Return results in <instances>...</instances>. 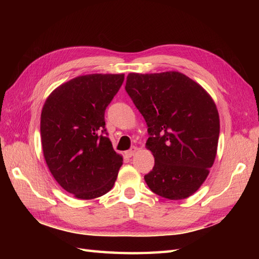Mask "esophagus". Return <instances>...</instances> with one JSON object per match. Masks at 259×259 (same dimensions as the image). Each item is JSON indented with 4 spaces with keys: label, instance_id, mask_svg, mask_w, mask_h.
Returning a JSON list of instances; mask_svg holds the SVG:
<instances>
[{
    "label": "esophagus",
    "instance_id": "esophagus-1",
    "mask_svg": "<svg viewBox=\"0 0 259 259\" xmlns=\"http://www.w3.org/2000/svg\"><path fill=\"white\" fill-rule=\"evenodd\" d=\"M137 152V148L136 147H134V148H131L130 150H128L125 152V156L126 157H129V158H131L133 156H135V153Z\"/></svg>",
    "mask_w": 259,
    "mask_h": 259
}]
</instances>
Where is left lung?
Here are the masks:
<instances>
[{"mask_svg":"<svg viewBox=\"0 0 259 259\" xmlns=\"http://www.w3.org/2000/svg\"><path fill=\"white\" fill-rule=\"evenodd\" d=\"M125 91L148 125L146 146L155 157L148 187L171 200L195 194L217 153L221 125L211 97L177 71L129 73Z\"/></svg>","mask_w":259,"mask_h":259,"instance_id":"left-lung-1","label":"left lung"}]
</instances>
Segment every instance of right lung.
<instances>
[{
  "instance_id": "obj_1",
  "label": "right lung",
  "mask_w": 259,
  "mask_h": 259,
  "mask_svg": "<svg viewBox=\"0 0 259 259\" xmlns=\"http://www.w3.org/2000/svg\"><path fill=\"white\" fill-rule=\"evenodd\" d=\"M124 74L80 75L58 87L41 113V144L49 170L62 188L79 199L112 189L122 156L107 137L104 111Z\"/></svg>"
}]
</instances>
